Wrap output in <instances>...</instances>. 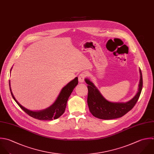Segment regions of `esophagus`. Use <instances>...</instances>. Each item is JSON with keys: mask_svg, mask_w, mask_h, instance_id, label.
I'll return each mask as SVG.
<instances>
[{"mask_svg": "<svg viewBox=\"0 0 154 154\" xmlns=\"http://www.w3.org/2000/svg\"><path fill=\"white\" fill-rule=\"evenodd\" d=\"M85 74L84 73H82L79 75V83H83L84 82V80H85Z\"/></svg>", "mask_w": 154, "mask_h": 154, "instance_id": "34e87169", "label": "esophagus"}]
</instances>
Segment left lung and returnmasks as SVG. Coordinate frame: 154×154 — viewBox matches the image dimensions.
Listing matches in <instances>:
<instances>
[{"label":"left lung","instance_id":"8db88e82","mask_svg":"<svg viewBox=\"0 0 154 154\" xmlns=\"http://www.w3.org/2000/svg\"><path fill=\"white\" fill-rule=\"evenodd\" d=\"M140 82L138 91L135 96L125 103H113L107 100L94 83L88 78L85 79L88 85V104L92 115L101 119H113L121 118L130 111L135 106L140 95L143 87L141 69H139Z\"/></svg>","mask_w":154,"mask_h":154}]
</instances>
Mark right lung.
Here are the masks:
<instances>
[{"instance_id": "add662e5", "label": "right lung", "mask_w": 154, "mask_h": 154, "mask_svg": "<svg viewBox=\"0 0 154 154\" xmlns=\"http://www.w3.org/2000/svg\"><path fill=\"white\" fill-rule=\"evenodd\" d=\"M12 68L10 70V72L11 71ZM9 85L11 94L13 99L23 111H24L30 116L35 119L41 121H50L59 118L65 112L68 100L75 87L78 85V77H76L74 79L69 82L65 86H64L62 89L56 100L50 107H47L45 109L39 111H32L21 106L17 101V100L15 99L12 94L11 88L10 80L9 81Z\"/></svg>"}]
</instances>
